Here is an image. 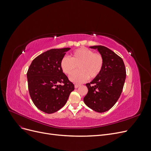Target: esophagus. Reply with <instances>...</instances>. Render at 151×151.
Wrapping results in <instances>:
<instances>
[{
    "mask_svg": "<svg viewBox=\"0 0 151 151\" xmlns=\"http://www.w3.org/2000/svg\"><path fill=\"white\" fill-rule=\"evenodd\" d=\"M79 86H80V85H79V84H75V86H74L75 88H78Z\"/></svg>",
    "mask_w": 151,
    "mask_h": 151,
    "instance_id": "34e87169",
    "label": "esophagus"
}]
</instances>
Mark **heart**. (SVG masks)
<instances>
[{
  "instance_id": "b5f03b06",
  "label": "heart",
  "mask_w": 151,
  "mask_h": 151,
  "mask_svg": "<svg viewBox=\"0 0 151 151\" xmlns=\"http://www.w3.org/2000/svg\"><path fill=\"white\" fill-rule=\"evenodd\" d=\"M103 58L101 54L94 53L87 48H81L71 54V57H63L60 61V68L67 76L71 75L77 66L79 70L70 77V80L75 83H83L89 77L94 79L101 72Z\"/></svg>"
}]
</instances>
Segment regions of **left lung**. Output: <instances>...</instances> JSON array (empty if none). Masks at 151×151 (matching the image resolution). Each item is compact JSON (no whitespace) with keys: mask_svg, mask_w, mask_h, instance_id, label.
<instances>
[{"mask_svg":"<svg viewBox=\"0 0 151 151\" xmlns=\"http://www.w3.org/2000/svg\"><path fill=\"white\" fill-rule=\"evenodd\" d=\"M89 48L98 50L104 63L98 76L86 84L88 93L84 102L93 110L103 113L111 109L120 96L126 78L125 66L122 58L107 47L98 45Z\"/></svg>","mask_w":151,"mask_h":151,"instance_id":"1","label":"left lung"}]
</instances>
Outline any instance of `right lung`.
<instances>
[{
    "instance_id": "1",
    "label": "right lung",
    "mask_w": 151,
    "mask_h": 151,
    "mask_svg": "<svg viewBox=\"0 0 151 151\" xmlns=\"http://www.w3.org/2000/svg\"><path fill=\"white\" fill-rule=\"evenodd\" d=\"M70 48L51 49L36 57L27 72L30 97L35 106L46 113L58 111L74 90L60 68V61ZM62 83L63 85L60 84Z\"/></svg>"
}]
</instances>
